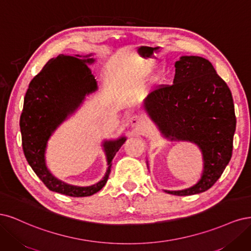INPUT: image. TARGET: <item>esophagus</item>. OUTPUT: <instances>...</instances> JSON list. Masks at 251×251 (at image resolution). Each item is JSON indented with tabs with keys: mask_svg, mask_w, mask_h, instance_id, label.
<instances>
[{
	"mask_svg": "<svg viewBox=\"0 0 251 251\" xmlns=\"http://www.w3.org/2000/svg\"><path fill=\"white\" fill-rule=\"evenodd\" d=\"M129 123H130L131 127L135 129H141L144 125V119L140 115H133L130 119H129Z\"/></svg>",
	"mask_w": 251,
	"mask_h": 251,
	"instance_id": "34e87169",
	"label": "esophagus"
}]
</instances>
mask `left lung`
<instances>
[{"label": "left lung", "instance_id": "left-lung-1", "mask_svg": "<svg viewBox=\"0 0 251 251\" xmlns=\"http://www.w3.org/2000/svg\"><path fill=\"white\" fill-rule=\"evenodd\" d=\"M145 108L166 137L196 143L203 154V174L195 185L166 192L189 196L212 188L231 158L236 130L231 92L213 64L199 56H182L175 62L173 84L158 85Z\"/></svg>", "mask_w": 251, "mask_h": 251}]
</instances>
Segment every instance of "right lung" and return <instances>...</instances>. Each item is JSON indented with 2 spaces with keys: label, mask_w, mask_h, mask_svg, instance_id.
<instances>
[{
  "label": "right lung",
  "mask_w": 251,
  "mask_h": 251,
  "mask_svg": "<svg viewBox=\"0 0 251 251\" xmlns=\"http://www.w3.org/2000/svg\"><path fill=\"white\" fill-rule=\"evenodd\" d=\"M92 62L93 58L80 59L79 55H59L50 59L29 83L20 119L23 150L28 164L48 189L71 197L92 196L104 187L110 173L111 160L126 141L121 137L104 143L107 172L101 181L91 187L64 183L47 169L45 150L51 133L79 106L85 95L97 90L96 79L87 67Z\"/></svg>",
  "instance_id": "right-lung-1"
}]
</instances>
